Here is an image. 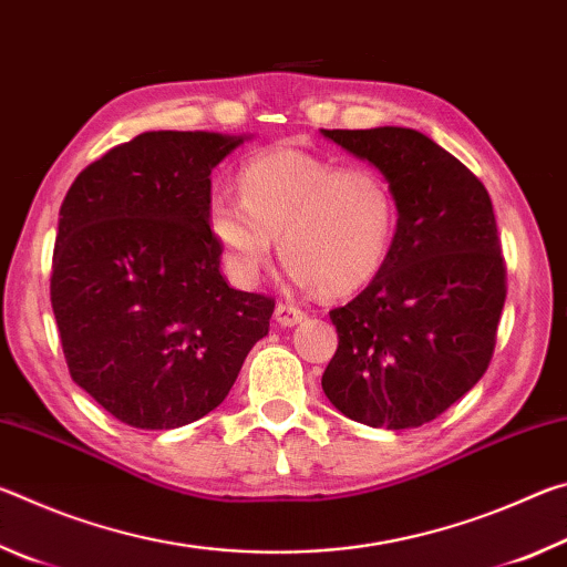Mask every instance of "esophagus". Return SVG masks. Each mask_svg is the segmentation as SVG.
<instances>
[{
  "label": "esophagus",
  "mask_w": 567,
  "mask_h": 567,
  "mask_svg": "<svg viewBox=\"0 0 567 567\" xmlns=\"http://www.w3.org/2000/svg\"><path fill=\"white\" fill-rule=\"evenodd\" d=\"M275 320L282 324V328H292V324L305 320V310L300 305L292 302H280L275 307Z\"/></svg>",
  "instance_id": "obj_1"
}]
</instances>
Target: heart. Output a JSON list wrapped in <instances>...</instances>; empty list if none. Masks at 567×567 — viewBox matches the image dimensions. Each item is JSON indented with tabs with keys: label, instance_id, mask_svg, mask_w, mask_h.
<instances>
[{
	"label": "heart",
	"instance_id": "obj_1",
	"mask_svg": "<svg viewBox=\"0 0 567 567\" xmlns=\"http://www.w3.org/2000/svg\"><path fill=\"white\" fill-rule=\"evenodd\" d=\"M239 197L209 199V233L237 282L252 285L270 262L272 237L297 282L344 295L370 282L398 227V199L380 172L340 167L300 150H270L237 175Z\"/></svg>",
	"mask_w": 567,
	"mask_h": 567
}]
</instances>
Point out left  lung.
Here are the masks:
<instances>
[{"instance_id": "obj_1", "label": "left lung", "mask_w": 567, "mask_h": 567, "mask_svg": "<svg viewBox=\"0 0 567 567\" xmlns=\"http://www.w3.org/2000/svg\"><path fill=\"white\" fill-rule=\"evenodd\" d=\"M368 159L398 199V229L372 282L330 310L338 350L322 390L370 427H420L485 375L505 305L491 195L463 162L405 127L322 130Z\"/></svg>"}]
</instances>
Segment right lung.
Here are the masks:
<instances>
[{
    "instance_id": "right-lung-1",
    "label": "right lung",
    "mask_w": 567,
    "mask_h": 567,
    "mask_svg": "<svg viewBox=\"0 0 567 567\" xmlns=\"http://www.w3.org/2000/svg\"><path fill=\"white\" fill-rule=\"evenodd\" d=\"M243 137L145 132L66 192L50 297L72 380L130 427L213 412L275 300L229 287L209 233V175Z\"/></svg>"
}]
</instances>
